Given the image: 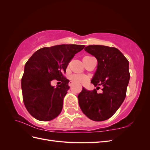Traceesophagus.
<instances>
[{
	"label": "esophagus",
	"instance_id": "1",
	"mask_svg": "<svg viewBox=\"0 0 150 150\" xmlns=\"http://www.w3.org/2000/svg\"><path fill=\"white\" fill-rule=\"evenodd\" d=\"M72 84H73V83L71 82H71L69 83V86H71L72 85Z\"/></svg>",
	"mask_w": 150,
	"mask_h": 150
}]
</instances>
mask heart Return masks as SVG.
Returning a JSON list of instances; mask_svg holds the SVG:
<instances>
[{"mask_svg": "<svg viewBox=\"0 0 150 150\" xmlns=\"http://www.w3.org/2000/svg\"><path fill=\"white\" fill-rule=\"evenodd\" d=\"M72 80L73 82L77 83H81L85 84L88 81L89 78L88 76L81 74H75L72 76Z\"/></svg>", "mask_w": 150, "mask_h": 150, "instance_id": "obj_1", "label": "heart"}]
</instances>
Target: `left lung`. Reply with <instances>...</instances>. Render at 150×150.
Here are the masks:
<instances>
[{"label":"left lung","mask_w":150,"mask_h":150,"mask_svg":"<svg viewBox=\"0 0 150 150\" xmlns=\"http://www.w3.org/2000/svg\"><path fill=\"white\" fill-rule=\"evenodd\" d=\"M97 59L98 68L91 83L96 89L84 88L78 95L81 110L95 121L106 120L115 114L124 101L130 78L129 62L116 47L89 45L84 48ZM102 87V93H97Z\"/></svg>","instance_id":"obj_1"}]
</instances>
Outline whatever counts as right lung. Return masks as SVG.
<instances>
[{
  "instance_id": "right-lung-1",
  "label": "right lung",
  "mask_w": 150,
  "mask_h": 150,
  "mask_svg": "<svg viewBox=\"0 0 150 150\" xmlns=\"http://www.w3.org/2000/svg\"><path fill=\"white\" fill-rule=\"evenodd\" d=\"M84 47L62 44L43 47L27 61L21 79L22 98L27 110L34 118L48 121L60 114L63 99L70 88L64 73L75 54ZM54 79L61 83L57 88L50 85Z\"/></svg>"
}]
</instances>
